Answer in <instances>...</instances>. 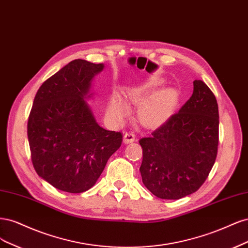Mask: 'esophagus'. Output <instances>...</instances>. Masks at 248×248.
Returning <instances> with one entry per match:
<instances>
[{
  "instance_id": "obj_1",
  "label": "esophagus",
  "mask_w": 248,
  "mask_h": 248,
  "mask_svg": "<svg viewBox=\"0 0 248 248\" xmlns=\"http://www.w3.org/2000/svg\"><path fill=\"white\" fill-rule=\"evenodd\" d=\"M135 139H136V137H135V134L133 132H126L124 136V142L125 143V144L134 142Z\"/></svg>"
}]
</instances>
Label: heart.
<instances>
[{"mask_svg":"<svg viewBox=\"0 0 248 248\" xmlns=\"http://www.w3.org/2000/svg\"><path fill=\"white\" fill-rule=\"evenodd\" d=\"M151 93V86L145 85L134 91L131 98L135 102H140L145 99ZM169 105V93L163 92L154 97L148 98L142 103L140 107V117L145 124H154L161 118ZM129 112V107L118 94L112 95L108 105V113L115 121H121Z\"/></svg>","mask_w":248,"mask_h":248,"instance_id":"obj_1","label":"heart"}]
</instances>
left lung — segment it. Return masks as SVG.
<instances>
[{
    "instance_id": "1",
    "label": "left lung",
    "mask_w": 248,
    "mask_h": 248,
    "mask_svg": "<svg viewBox=\"0 0 248 248\" xmlns=\"http://www.w3.org/2000/svg\"><path fill=\"white\" fill-rule=\"evenodd\" d=\"M218 125L217 98L205 82L195 80L193 94L178 112L139 140L144 186L166 200L197 191L217 159Z\"/></svg>"
}]
</instances>
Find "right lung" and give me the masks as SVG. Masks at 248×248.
<instances>
[{
  "mask_svg": "<svg viewBox=\"0 0 248 248\" xmlns=\"http://www.w3.org/2000/svg\"><path fill=\"white\" fill-rule=\"evenodd\" d=\"M103 63L75 60L38 90L28 122L31 163L40 177L71 194L90 189L121 147V132L101 127L83 98Z\"/></svg>",
  "mask_w": 248,
  "mask_h": 248,
  "instance_id": "right-lung-1",
  "label": "right lung"
}]
</instances>
